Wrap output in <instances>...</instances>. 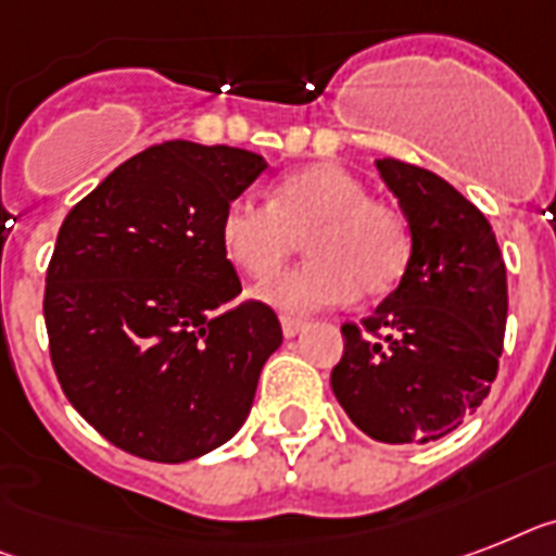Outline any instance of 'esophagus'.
Segmentation results:
<instances>
[{
    "label": "esophagus",
    "instance_id": "esophagus-1",
    "mask_svg": "<svg viewBox=\"0 0 556 556\" xmlns=\"http://www.w3.org/2000/svg\"><path fill=\"white\" fill-rule=\"evenodd\" d=\"M281 329L287 338H295V334H301L306 329V320L301 318H289V315H283L281 318Z\"/></svg>",
    "mask_w": 556,
    "mask_h": 556
}]
</instances>
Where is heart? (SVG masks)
I'll return each mask as SVG.
<instances>
[{"label":"heart","mask_w":556,"mask_h":556,"mask_svg":"<svg viewBox=\"0 0 556 556\" xmlns=\"http://www.w3.org/2000/svg\"><path fill=\"white\" fill-rule=\"evenodd\" d=\"M306 236L309 261L275 275L255 298L283 315L346 304L361 292H392L409 267L412 232L397 206L366 199V187L338 164H309L269 187V204L238 195L218 218L224 258L252 278H267Z\"/></svg>","instance_id":"heart-1"}]
</instances>
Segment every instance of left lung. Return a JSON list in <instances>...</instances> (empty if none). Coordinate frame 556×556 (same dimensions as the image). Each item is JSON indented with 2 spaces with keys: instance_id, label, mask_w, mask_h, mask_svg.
I'll use <instances>...</instances> for the list:
<instances>
[{
  "instance_id": "obj_1",
  "label": "left lung",
  "mask_w": 556,
  "mask_h": 556,
  "mask_svg": "<svg viewBox=\"0 0 556 556\" xmlns=\"http://www.w3.org/2000/svg\"><path fill=\"white\" fill-rule=\"evenodd\" d=\"M375 167L409 224V267L361 327H341L332 392L369 438L429 443L477 412L497 378L506 264L492 224L448 181L394 159Z\"/></svg>"
}]
</instances>
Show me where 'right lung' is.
<instances>
[{
	"label": "right lung",
	"mask_w": 556,
	"mask_h": 556,
	"mask_svg": "<svg viewBox=\"0 0 556 556\" xmlns=\"http://www.w3.org/2000/svg\"><path fill=\"white\" fill-rule=\"evenodd\" d=\"M250 150L164 141L118 164L59 229L50 361L73 409L124 452L185 463L244 426L283 341L241 292L218 218L267 169Z\"/></svg>",
	"instance_id": "obj_1"
}]
</instances>
